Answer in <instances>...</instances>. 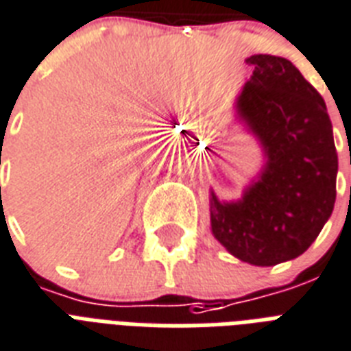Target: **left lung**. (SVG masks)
I'll return each mask as SVG.
<instances>
[{"label": "left lung", "mask_w": 351, "mask_h": 351, "mask_svg": "<svg viewBox=\"0 0 351 351\" xmlns=\"http://www.w3.org/2000/svg\"><path fill=\"white\" fill-rule=\"evenodd\" d=\"M238 99L240 117L263 145L267 165L243 199L210 197L213 234L252 265H276L308 251L331 216L337 150L324 99L287 58L254 54Z\"/></svg>", "instance_id": "left-lung-1"}]
</instances>
